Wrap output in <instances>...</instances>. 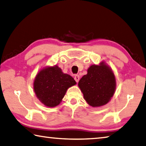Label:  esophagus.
Instances as JSON below:
<instances>
[{
  "mask_svg": "<svg viewBox=\"0 0 146 146\" xmlns=\"http://www.w3.org/2000/svg\"><path fill=\"white\" fill-rule=\"evenodd\" d=\"M79 78H80V77H79V75H76L75 76H74V79H75V81H76L77 82H79Z\"/></svg>",
  "mask_w": 146,
  "mask_h": 146,
  "instance_id": "34e87169",
  "label": "esophagus"
}]
</instances>
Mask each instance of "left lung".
Listing matches in <instances>:
<instances>
[{"label": "left lung", "mask_w": 146, "mask_h": 146, "mask_svg": "<svg viewBox=\"0 0 146 146\" xmlns=\"http://www.w3.org/2000/svg\"><path fill=\"white\" fill-rule=\"evenodd\" d=\"M87 72L78 83L84 100L93 107L106 105L111 100L116 90V81L113 71L102 61L99 65H91Z\"/></svg>", "instance_id": "obj_1"}]
</instances>
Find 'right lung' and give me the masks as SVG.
Returning a JSON list of instances; mask_svg holds the SVG:
<instances>
[{"label":"right lung","mask_w":146,"mask_h":146,"mask_svg":"<svg viewBox=\"0 0 146 146\" xmlns=\"http://www.w3.org/2000/svg\"><path fill=\"white\" fill-rule=\"evenodd\" d=\"M33 84L34 92L40 102L46 107H54L59 105L68 88L76 84V82L56 65L40 69Z\"/></svg>","instance_id":"right-lung-1"}]
</instances>
